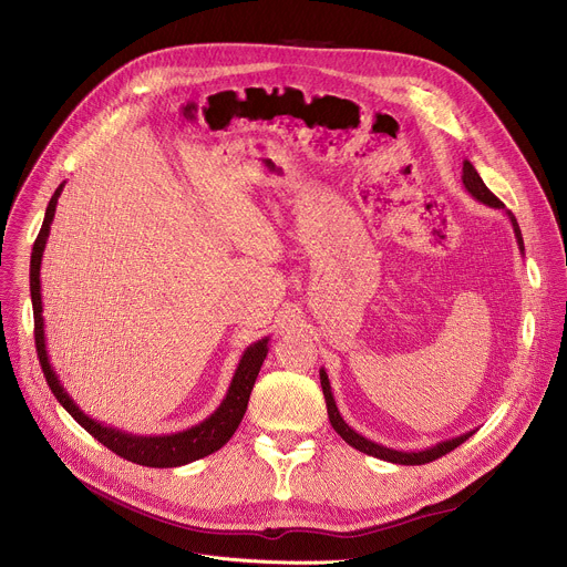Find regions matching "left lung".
I'll return each instance as SVG.
<instances>
[{
  "label": "left lung",
  "instance_id": "8db88e82",
  "mask_svg": "<svg viewBox=\"0 0 567 567\" xmlns=\"http://www.w3.org/2000/svg\"><path fill=\"white\" fill-rule=\"evenodd\" d=\"M461 179H463L465 190H467L476 202H482V204H486V206H491V208H504V204L488 190V186L484 184L482 177H478V172L474 169V165H472L470 161H463V177H461ZM506 215H508V220H511V225H513L517 247H519L522 254H525V243H522V231H519V227H517L515 215H513L511 210H506ZM320 383H322V393H324V402H327L329 422H331V426L336 429V433L340 435V439H342L347 445H352L354 450H359V452H363V454H368V456L388 461V463H398V465H424V463H429V461H435V458L445 456L447 452H452L454 447H458L461 443H465V441L470 439V435L474 433V429H472V431H467V433L456 435V439H450V441H443V443H435V445H431V447H426V450H417V452H400V450H393V447H383V445H379V443H374V441H368L365 435H361L359 431H354L350 424H347V422L342 420V415H340V411H338V406H336V400H333V393H331V383H329V377H327L324 368L320 370Z\"/></svg>",
  "mask_w": 567,
  "mask_h": 567
}]
</instances>
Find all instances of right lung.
Masks as SVG:
<instances>
[{"instance_id":"1","label":"right lung","mask_w":567,"mask_h":567,"mask_svg":"<svg viewBox=\"0 0 567 567\" xmlns=\"http://www.w3.org/2000/svg\"><path fill=\"white\" fill-rule=\"evenodd\" d=\"M65 182L54 190L48 210H45V220H42L40 234L33 243V251H31V268H29V286H31V303H33V322H35V350H38V359H40V368L45 372V379L52 388L54 398L59 400V404L85 429L93 439H97L104 447H109L111 452H115L117 456L138 463V465H147V467H179L186 463H193L197 458H204L213 452L220 450L223 445L229 443L231 435L236 433L245 411H247V402L251 395L254 381L260 372V365H264L266 357H268V340L270 336L256 340L254 344H249L247 350L240 357V363L234 372V379L229 383V390L225 400L220 402L204 422L179 431V433H167V435H136V433H126L122 429L115 426H106L97 420H93L91 415H85L74 400L68 395V390L63 388L59 374L54 372L52 363H50V354H48V344H45V320H42V295H40V264H42V251H45L48 238H50V229L54 223V213H56V202L61 197Z\"/></svg>"}]
</instances>
